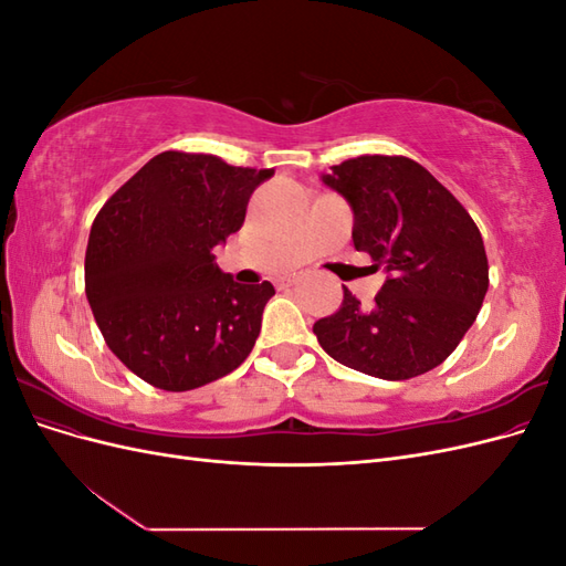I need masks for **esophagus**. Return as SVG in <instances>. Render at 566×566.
<instances>
[{"mask_svg":"<svg viewBox=\"0 0 566 566\" xmlns=\"http://www.w3.org/2000/svg\"><path fill=\"white\" fill-rule=\"evenodd\" d=\"M293 281H295V279H290V276H287V279H281L276 285H279V290H283V287H290V285H293Z\"/></svg>","mask_w":566,"mask_h":566,"instance_id":"esophagus-1","label":"esophagus"}]
</instances>
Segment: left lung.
Instances as JSON below:
<instances>
[{"mask_svg":"<svg viewBox=\"0 0 566 566\" xmlns=\"http://www.w3.org/2000/svg\"><path fill=\"white\" fill-rule=\"evenodd\" d=\"M321 181L349 202L352 241L387 271L373 310L345 287L342 306L314 323L318 345L342 366L382 380L437 368L470 331L489 290L482 233L422 165L361 156Z\"/></svg>","mask_w":566,"mask_h":566,"instance_id":"1","label":"left lung"}]
</instances>
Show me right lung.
<instances>
[{"mask_svg": "<svg viewBox=\"0 0 566 566\" xmlns=\"http://www.w3.org/2000/svg\"><path fill=\"white\" fill-rule=\"evenodd\" d=\"M271 177L165 150L96 214L84 290L111 352L148 385L196 389L252 352L276 290L235 283L214 264V248L243 227L252 191Z\"/></svg>", "mask_w": 566, "mask_h": 566, "instance_id": "obj_1", "label": "right lung"}]
</instances>
